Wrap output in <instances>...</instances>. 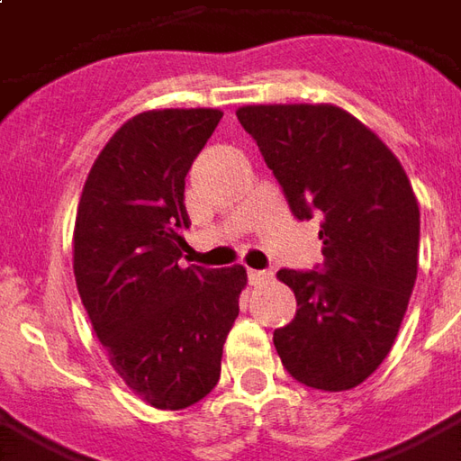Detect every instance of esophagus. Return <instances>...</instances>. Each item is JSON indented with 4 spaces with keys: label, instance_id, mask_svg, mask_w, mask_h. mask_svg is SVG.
I'll list each match as a JSON object with an SVG mask.
<instances>
[{
    "label": "esophagus",
    "instance_id": "esophagus-1",
    "mask_svg": "<svg viewBox=\"0 0 461 461\" xmlns=\"http://www.w3.org/2000/svg\"><path fill=\"white\" fill-rule=\"evenodd\" d=\"M271 271L269 269H249V284L251 286H259L264 281L269 279Z\"/></svg>",
    "mask_w": 461,
    "mask_h": 461
}]
</instances>
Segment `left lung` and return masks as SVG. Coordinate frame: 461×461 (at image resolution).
Here are the masks:
<instances>
[{"mask_svg":"<svg viewBox=\"0 0 461 461\" xmlns=\"http://www.w3.org/2000/svg\"><path fill=\"white\" fill-rule=\"evenodd\" d=\"M241 128L259 145L296 220L319 214L323 264L281 269L299 311L274 330L294 380L350 390L395 343L417 279L420 207L402 165L343 108L244 105Z\"/></svg>","mask_w":461,"mask_h":461,"instance_id":"1","label":"left lung"}]
</instances>
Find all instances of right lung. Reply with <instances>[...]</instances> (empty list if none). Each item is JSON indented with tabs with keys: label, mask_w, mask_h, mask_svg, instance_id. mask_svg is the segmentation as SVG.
Segmentation results:
<instances>
[{
	"label": "right lung",
	"mask_w": 461,
	"mask_h": 461,
	"mask_svg": "<svg viewBox=\"0 0 461 461\" xmlns=\"http://www.w3.org/2000/svg\"><path fill=\"white\" fill-rule=\"evenodd\" d=\"M217 108L131 118L108 140L81 192L76 286L115 373L160 410L212 393L240 316L244 267L182 269L185 177L217 128Z\"/></svg>",
	"instance_id": "obj_1"
}]
</instances>
